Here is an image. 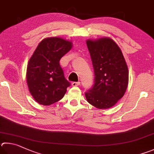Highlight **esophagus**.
<instances>
[{"mask_svg":"<svg viewBox=\"0 0 154 154\" xmlns=\"http://www.w3.org/2000/svg\"><path fill=\"white\" fill-rule=\"evenodd\" d=\"M80 84H81V83L79 82H74L72 83V86H78V85H79Z\"/></svg>","mask_w":154,"mask_h":154,"instance_id":"esophagus-1","label":"esophagus"}]
</instances>
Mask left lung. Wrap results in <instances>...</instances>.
<instances>
[{
  "label": "left lung",
  "mask_w": 154,
  "mask_h": 154,
  "mask_svg": "<svg viewBox=\"0 0 154 154\" xmlns=\"http://www.w3.org/2000/svg\"><path fill=\"white\" fill-rule=\"evenodd\" d=\"M94 70V83L85 95L89 104L99 109L114 106L124 96L128 71L119 46L110 38L86 42Z\"/></svg>",
  "instance_id": "1"
}]
</instances>
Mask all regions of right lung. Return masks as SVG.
I'll return each instance as SVG.
<instances>
[{"label":"right lung","instance_id":"1","mask_svg":"<svg viewBox=\"0 0 154 154\" xmlns=\"http://www.w3.org/2000/svg\"><path fill=\"white\" fill-rule=\"evenodd\" d=\"M71 47V42L62 38H46L30 58L27 68V85L39 104L47 106L59 101L71 85L59 61Z\"/></svg>","mask_w":154,"mask_h":154}]
</instances>
